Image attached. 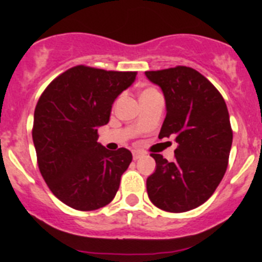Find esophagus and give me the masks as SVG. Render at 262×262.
<instances>
[{"label":"esophagus","instance_id":"obj_1","mask_svg":"<svg viewBox=\"0 0 262 262\" xmlns=\"http://www.w3.org/2000/svg\"><path fill=\"white\" fill-rule=\"evenodd\" d=\"M142 156H143V153L138 152V150H133V158H134V160H139Z\"/></svg>","mask_w":262,"mask_h":262}]
</instances>
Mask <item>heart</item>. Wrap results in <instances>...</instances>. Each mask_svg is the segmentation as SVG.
<instances>
[{
    "label": "heart",
    "mask_w": 262,
    "mask_h": 262,
    "mask_svg": "<svg viewBox=\"0 0 262 262\" xmlns=\"http://www.w3.org/2000/svg\"><path fill=\"white\" fill-rule=\"evenodd\" d=\"M156 92H157V91H156V90H153V89H146V90H144V91L141 94V97H142V96H146V95L156 94Z\"/></svg>",
    "instance_id": "obj_1"
}]
</instances>
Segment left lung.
I'll return each instance as SVG.
<instances>
[{
  "label": "left lung",
  "instance_id": "1",
  "mask_svg": "<svg viewBox=\"0 0 262 262\" xmlns=\"http://www.w3.org/2000/svg\"><path fill=\"white\" fill-rule=\"evenodd\" d=\"M161 87L166 118L158 138L175 137V160L152 153L156 171L147 179L150 202L160 209L182 213L207 202L223 179L232 147L228 109L218 90L202 73L185 66L147 71Z\"/></svg>",
  "mask_w": 262,
  "mask_h": 262
}]
</instances>
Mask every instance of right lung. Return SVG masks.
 <instances>
[{
    "mask_svg": "<svg viewBox=\"0 0 262 262\" xmlns=\"http://www.w3.org/2000/svg\"><path fill=\"white\" fill-rule=\"evenodd\" d=\"M137 72L76 66L44 90L34 112L33 142L50 191L77 210H96L114 199L132 162L126 148L106 149L97 128L109 123L115 99Z\"/></svg>",
    "mask_w": 262,
    "mask_h": 262,
    "instance_id": "right-lung-1",
    "label": "right lung"
}]
</instances>
